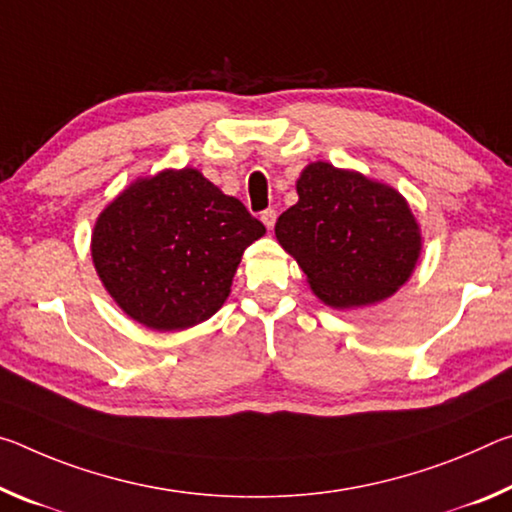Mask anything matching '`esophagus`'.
Masks as SVG:
<instances>
[{
	"mask_svg": "<svg viewBox=\"0 0 512 512\" xmlns=\"http://www.w3.org/2000/svg\"><path fill=\"white\" fill-rule=\"evenodd\" d=\"M261 222L267 226V231L274 229V222H276V211H274V208H267V211L261 213Z\"/></svg>",
	"mask_w": 512,
	"mask_h": 512,
	"instance_id": "1",
	"label": "esophagus"
}]
</instances>
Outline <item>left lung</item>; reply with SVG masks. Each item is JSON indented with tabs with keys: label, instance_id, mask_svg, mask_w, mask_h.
Masks as SVG:
<instances>
[{
	"label": "left lung",
	"instance_id": "8db88e82",
	"mask_svg": "<svg viewBox=\"0 0 512 512\" xmlns=\"http://www.w3.org/2000/svg\"><path fill=\"white\" fill-rule=\"evenodd\" d=\"M297 195L274 233L326 306L349 311L376 304L415 272L422 229L399 190L315 161L301 170Z\"/></svg>",
	"mask_w": 512,
	"mask_h": 512
}]
</instances>
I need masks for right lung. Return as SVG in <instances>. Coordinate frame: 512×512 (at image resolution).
Returning <instances> with one entry per match:
<instances>
[{"label":"right lung","mask_w":512,"mask_h":512,"mask_svg":"<svg viewBox=\"0 0 512 512\" xmlns=\"http://www.w3.org/2000/svg\"><path fill=\"white\" fill-rule=\"evenodd\" d=\"M265 226L195 167L129 183L90 238L99 281L131 320L152 331L206 322L229 297L242 251Z\"/></svg>","instance_id":"obj_1"}]
</instances>
